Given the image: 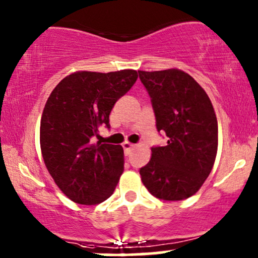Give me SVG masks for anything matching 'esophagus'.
I'll return each instance as SVG.
<instances>
[{"instance_id":"esophagus-1","label":"esophagus","mask_w":258,"mask_h":258,"mask_svg":"<svg viewBox=\"0 0 258 258\" xmlns=\"http://www.w3.org/2000/svg\"><path fill=\"white\" fill-rule=\"evenodd\" d=\"M122 147H123V151H124V154H126V155H128V154H130V153H131V151H132V149H134L135 144H132V143H130V142H123V144H122Z\"/></svg>"}]
</instances>
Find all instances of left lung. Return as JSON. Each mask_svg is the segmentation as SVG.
<instances>
[{
	"mask_svg": "<svg viewBox=\"0 0 258 258\" xmlns=\"http://www.w3.org/2000/svg\"><path fill=\"white\" fill-rule=\"evenodd\" d=\"M151 97L158 132L168 142L152 147V158L140 169L143 185L154 197L181 201L195 195L214 165L218 122L211 99L183 71H138Z\"/></svg>",
	"mask_w": 258,
	"mask_h": 258,
	"instance_id": "8db88e82",
	"label": "left lung"
}]
</instances>
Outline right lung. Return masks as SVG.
<instances>
[{
  "label": "right lung",
  "instance_id": "add662e5",
  "mask_svg": "<svg viewBox=\"0 0 258 258\" xmlns=\"http://www.w3.org/2000/svg\"><path fill=\"white\" fill-rule=\"evenodd\" d=\"M137 71H79L51 92L40 122L44 163L58 188L79 205H98L114 194L123 171V149L92 144L100 127L110 128L115 103L137 81Z\"/></svg>",
  "mask_w": 258,
  "mask_h": 258
}]
</instances>
